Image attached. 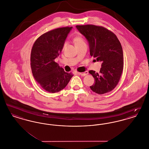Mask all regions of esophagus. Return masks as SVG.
<instances>
[{"label":"esophagus","mask_w":149,"mask_h":149,"mask_svg":"<svg viewBox=\"0 0 149 149\" xmlns=\"http://www.w3.org/2000/svg\"><path fill=\"white\" fill-rule=\"evenodd\" d=\"M78 74L79 75H80L81 76H83V77H84L85 75H86L88 74V72L87 71H85L84 72H78Z\"/></svg>","instance_id":"obj_1"}]
</instances>
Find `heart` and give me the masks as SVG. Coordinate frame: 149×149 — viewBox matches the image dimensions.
Instances as JSON below:
<instances>
[{
    "mask_svg": "<svg viewBox=\"0 0 149 149\" xmlns=\"http://www.w3.org/2000/svg\"><path fill=\"white\" fill-rule=\"evenodd\" d=\"M74 41L75 46H77V45H81V44H83V43H85L84 40L81 37H76L74 39ZM65 46H66V43L64 45V47Z\"/></svg>",
    "mask_w": 149,
    "mask_h": 149,
    "instance_id": "1",
    "label": "heart"
}]
</instances>
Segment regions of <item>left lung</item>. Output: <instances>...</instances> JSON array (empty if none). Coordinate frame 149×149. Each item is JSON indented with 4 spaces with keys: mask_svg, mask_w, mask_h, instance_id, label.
Here are the masks:
<instances>
[{
    "mask_svg": "<svg viewBox=\"0 0 149 149\" xmlns=\"http://www.w3.org/2000/svg\"><path fill=\"white\" fill-rule=\"evenodd\" d=\"M88 41L91 56L102 63L99 73L89 72L94 78L90 86L93 92L103 94L112 91L117 85L123 68V54L117 36L108 29L92 24L76 26Z\"/></svg>",
    "mask_w": 149,
    "mask_h": 149,
    "instance_id": "8db88e82",
    "label": "left lung"
}]
</instances>
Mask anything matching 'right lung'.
Listing matches in <instances>:
<instances>
[{
    "instance_id": "add662e5",
    "label": "right lung",
    "mask_w": 149,
    "mask_h": 149,
    "mask_svg": "<svg viewBox=\"0 0 149 149\" xmlns=\"http://www.w3.org/2000/svg\"><path fill=\"white\" fill-rule=\"evenodd\" d=\"M72 29V27H66L49 31L39 37L32 47L31 66L33 76L48 92L54 93L63 90L73 76L55 62Z\"/></svg>"
}]
</instances>
